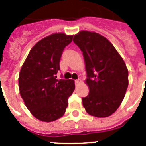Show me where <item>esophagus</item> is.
Segmentation results:
<instances>
[{"label":"esophagus","mask_w":146,"mask_h":146,"mask_svg":"<svg viewBox=\"0 0 146 146\" xmlns=\"http://www.w3.org/2000/svg\"><path fill=\"white\" fill-rule=\"evenodd\" d=\"M81 83V79H77V80H75V84L76 85H78L79 84Z\"/></svg>","instance_id":"obj_1"}]
</instances>
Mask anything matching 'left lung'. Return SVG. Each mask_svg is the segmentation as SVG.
Returning a JSON list of instances; mask_svg holds the SVG:
<instances>
[{
  "instance_id": "1",
  "label": "left lung",
  "mask_w": 146,
  "mask_h": 146,
  "mask_svg": "<svg viewBox=\"0 0 146 146\" xmlns=\"http://www.w3.org/2000/svg\"><path fill=\"white\" fill-rule=\"evenodd\" d=\"M73 41L83 52L88 95L82 98L86 112L107 117L118 109L128 88V69L110 42L95 32L80 31Z\"/></svg>"
}]
</instances>
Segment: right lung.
<instances>
[{
	"label": "right lung",
	"instance_id": "1",
	"mask_svg": "<svg viewBox=\"0 0 146 146\" xmlns=\"http://www.w3.org/2000/svg\"><path fill=\"white\" fill-rule=\"evenodd\" d=\"M73 36L53 33L30 50L20 69L19 89L30 113L43 122H52L65 113L68 99L74 90L72 79H57L63 50Z\"/></svg>",
	"mask_w": 146,
	"mask_h": 146
}]
</instances>
